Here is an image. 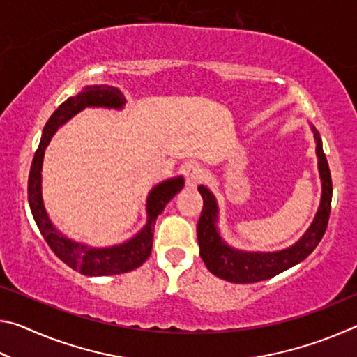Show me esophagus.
<instances>
[{
    "label": "esophagus",
    "instance_id": "esophagus-1",
    "mask_svg": "<svg viewBox=\"0 0 357 357\" xmlns=\"http://www.w3.org/2000/svg\"><path fill=\"white\" fill-rule=\"evenodd\" d=\"M184 176H185V183H187V185L189 187H197L198 184L202 183L203 181V178H204V172H203V168L200 167V165H197V164H190V165H187L185 167V170H184Z\"/></svg>",
    "mask_w": 357,
    "mask_h": 357
}]
</instances>
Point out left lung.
Wrapping results in <instances>:
<instances>
[{
    "label": "left lung",
    "instance_id": "8db88e82",
    "mask_svg": "<svg viewBox=\"0 0 357 357\" xmlns=\"http://www.w3.org/2000/svg\"><path fill=\"white\" fill-rule=\"evenodd\" d=\"M312 129L317 140L318 170L323 185L321 203H319L315 219L304 233V236L288 249L279 252H243L229 247L220 238L219 229H217L219 208H217L214 195L208 187H198V192L203 197V209L200 220H198L197 236L198 244H200V257L209 273L233 283H255L283 273L291 266L301 263L315 250L328 228L332 202V179L321 138L315 128Z\"/></svg>",
    "mask_w": 357,
    "mask_h": 357
}]
</instances>
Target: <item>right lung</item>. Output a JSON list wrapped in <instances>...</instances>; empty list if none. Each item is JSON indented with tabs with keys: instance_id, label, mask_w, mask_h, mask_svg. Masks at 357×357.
Wrapping results in <instances>:
<instances>
[{
	"instance_id": "1",
	"label": "right lung",
	"mask_w": 357,
	"mask_h": 357,
	"mask_svg": "<svg viewBox=\"0 0 357 357\" xmlns=\"http://www.w3.org/2000/svg\"><path fill=\"white\" fill-rule=\"evenodd\" d=\"M126 99L124 94L118 88L107 86V84H94L86 86L82 93L74 98H69L59 105L50 119L47 121L39 148L36 151L31 170L28 178V202L31 208V214L34 217L36 225L50 249L55 255L64 261L72 269L78 271L84 275H113L123 274L129 271L137 269L142 266L151 255L154 238V225L155 219L164 211L165 204L176 195L184 187L183 176L167 179L164 183L157 184L149 192L146 200V225L138 231L134 238L126 241V243L113 247H104V249H96L88 247L75 241L68 239L53 227L52 220L48 219L47 211L42 200V162H44V153L47 144L50 143L52 137L63 126L66 121L75 116L86 107H105V108H121L124 107Z\"/></svg>"
}]
</instances>
